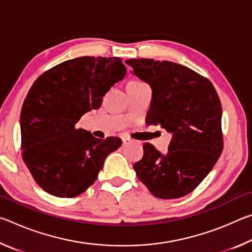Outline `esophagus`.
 <instances>
[{"instance_id": "obj_1", "label": "esophagus", "mask_w": 252, "mask_h": 252, "mask_svg": "<svg viewBox=\"0 0 252 252\" xmlns=\"http://www.w3.org/2000/svg\"><path fill=\"white\" fill-rule=\"evenodd\" d=\"M130 143H131V140L130 139H127V138L122 139V146L123 147H126V146H127V144H130Z\"/></svg>"}]
</instances>
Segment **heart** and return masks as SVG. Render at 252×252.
<instances>
[{
    "mask_svg": "<svg viewBox=\"0 0 252 252\" xmlns=\"http://www.w3.org/2000/svg\"><path fill=\"white\" fill-rule=\"evenodd\" d=\"M132 82H140V81H132Z\"/></svg>",
    "mask_w": 252,
    "mask_h": 252,
    "instance_id": "b5f03b06",
    "label": "heart"
}]
</instances>
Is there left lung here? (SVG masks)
<instances>
[{"label": "left lung", "instance_id": "obj_1", "mask_svg": "<svg viewBox=\"0 0 252 252\" xmlns=\"http://www.w3.org/2000/svg\"><path fill=\"white\" fill-rule=\"evenodd\" d=\"M126 63L151 88L149 125L172 134L167 153L143 144V158L133 164L136 177L157 198H181L201 183L222 152L218 93L208 79L177 63L153 59Z\"/></svg>", "mask_w": 252, "mask_h": 252}]
</instances>
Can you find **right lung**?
<instances>
[{
    "label": "right lung",
    "instance_id": "right-lung-1",
    "mask_svg": "<svg viewBox=\"0 0 252 252\" xmlns=\"http://www.w3.org/2000/svg\"><path fill=\"white\" fill-rule=\"evenodd\" d=\"M126 73L120 58L80 57L55 65L33 83L21 111L22 158L48 193L72 198L84 192L105 158L120 148L121 139H96L76 123L99 108L102 96Z\"/></svg>",
    "mask_w": 252,
    "mask_h": 252
}]
</instances>
